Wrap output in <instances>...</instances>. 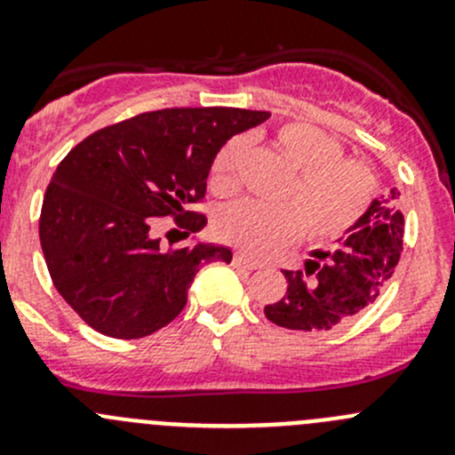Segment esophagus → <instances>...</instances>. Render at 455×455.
<instances>
[{"label":"esophagus","instance_id":"obj_1","mask_svg":"<svg viewBox=\"0 0 455 455\" xmlns=\"http://www.w3.org/2000/svg\"><path fill=\"white\" fill-rule=\"evenodd\" d=\"M233 264H235L237 268H246V270L259 268V264H257L255 259H251V257H246L244 253H235V255H233Z\"/></svg>","mask_w":455,"mask_h":455}]
</instances>
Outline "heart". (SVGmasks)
Returning a JSON list of instances; mask_svg holds the SVG:
<instances>
[{"label":"heart","mask_w":455,"mask_h":455,"mask_svg":"<svg viewBox=\"0 0 455 455\" xmlns=\"http://www.w3.org/2000/svg\"><path fill=\"white\" fill-rule=\"evenodd\" d=\"M270 140L295 169L282 196L283 206L253 200L224 206L215 215L220 240L246 253L268 255L299 240L304 231L313 242H332L352 231L368 213L379 187L371 164L343 156L341 142L308 123H283ZM246 154L249 142L242 136L220 147L209 169V189L215 196L240 191Z\"/></svg>","instance_id":"obj_1"}]
</instances>
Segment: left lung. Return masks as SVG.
<instances>
[{
	"instance_id": "8db88e82",
	"label": "left lung",
	"mask_w": 455,
	"mask_h": 455,
	"mask_svg": "<svg viewBox=\"0 0 455 455\" xmlns=\"http://www.w3.org/2000/svg\"><path fill=\"white\" fill-rule=\"evenodd\" d=\"M398 191L370 204L334 251H315L304 270H286V295L264 308L266 319L299 332H325L374 304L403 253L405 220Z\"/></svg>"
}]
</instances>
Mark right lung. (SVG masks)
Returning <instances> with one entry per match:
<instances>
[{
    "label": "right lung",
    "instance_id": "obj_1",
    "mask_svg": "<svg viewBox=\"0 0 455 455\" xmlns=\"http://www.w3.org/2000/svg\"><path fill=\"white\" fill-rule=\"evenodd\" d=\"M268 112L167 108L103 127L59 163L39 218L45 266L59 295L96 332L142 339L172 323L196 273L231 261L224 246L160 249L154 218L182 237L200 231L206 176L220 147ZM172 228V231H176Z\"/></svg>",
    "mask_w": 455,
    "mask_h": 455
}]
</instances>
